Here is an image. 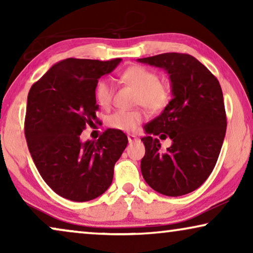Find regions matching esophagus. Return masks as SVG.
<instances>
[{
  "label": "esophagus",
  "instance_id": "1",
  "mask_svg": "<svg viewBox=\"0 0 253 253\" xmlns=\"http://www.w3.org/2000/svg\"><path fill=\"white\" fill-rule=\"evenodd\" d=\"M127 140H129V143H133L137 140V137L134 134H127Z\"/></svg>",
  "mask_w": 253,
  "mask_h": 253
}]
</instances>
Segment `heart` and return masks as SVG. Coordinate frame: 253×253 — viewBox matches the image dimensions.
<instances>
[{
  "instance_id": "1",
  "label": "heart",
  "mask_w": 253,
  "mask_h": 253,
  "mask_svg": "<svg viewBox=\"0 0 253 253\" xmlns=\"http://www.w3.org/2000/svg\"><path fill=\"white\" fill-rule=\"evenodd\" d=\"M121 77L137 89L136 103L152 113L164 110L171 99V86L168 82L159 79L157 71L143 65H133L123 71ZM114 88L108 79H101L95 86V99L102 108H109L113 103ZM145 114L140 109L117 110L108 117V126L113 129L134 131L143 122Z\"/></svg>"
}]
</instances>
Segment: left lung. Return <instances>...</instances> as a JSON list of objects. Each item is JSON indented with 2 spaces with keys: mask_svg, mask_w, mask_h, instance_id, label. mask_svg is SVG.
<instances>
[{
  "mask_svg": "<svg viewBox=\"0 0 253 253\" xmlns=\"http://www.w3.org/2000/svg\"><path fill=\"white\" fill-rule=\"evenodd\" d=\"M168 72L172 99L145 126L140 169L148 185L161 195L183 196L198 189L213 171L226 136L227 117L220 83L189 54L165 53L138 60ZM161 139L173 144L164 151Z\"/></svg>",
  "mask_w": 253,
  "mask_h": 253,
  "instance_id": "1",
  "label": "left lung"
}]
</instances>
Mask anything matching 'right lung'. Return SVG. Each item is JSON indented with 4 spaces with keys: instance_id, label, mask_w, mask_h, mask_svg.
<instances>
[{
    "instance_id": "1",
    "label": "right lung",
    "mask_w": 253,
    "mask_h": 253,
    "mask_svg": "<svg viewBox=\"0 0 253 253\" xmlns=\"http://www.w3.org/2000/svg\"><path fill=\"white\" fill-rule=\"evenodd\" d=\"M122 61L67 58L34 83L27 95L25 137L41 177L58 196L88 202L113 182L114 166L127 145L122 131L107 129L83 143L86 124L98 122L95 86Z\"/></svg>"
}]
</instances>
